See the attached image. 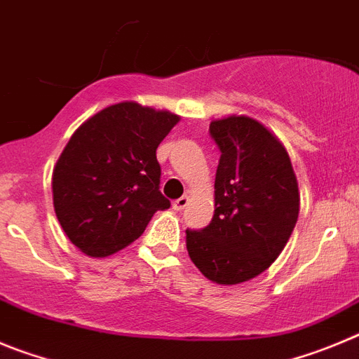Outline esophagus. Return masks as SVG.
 I'll list each match as a JSON object with an SVG mask.
<instances>
[{"instance_id": "esophagus-1", "label": "esophagus", "mask_w": 359, "mask_h": 359, "mask_svg": "<svg viewBox=\"0 0 359 359\" xmlns=\"http://www.w3.org/2000/svg\"><path fill=\"white\" fill-rule=\"evenodd\" d=\"M187 203H189V196L184 195V196H180L179 200H175V202H173V209H175V211H182V209H186Z\"/></svg>"}]
</instances>
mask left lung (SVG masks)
Listing matches in <instances>:
<instances>
[{
    "instance_id": "8db88e82",
    "label": "left lung",
    "mask_w": 359,
    "mask_h": 359,
    "mask_svg": "<svg viewBox=\"0 0 359 359\" xmlns=\"http://www.w3.org/2000/svg\"><path fill=\"white\" fill-rule=\"evenodd\" d=\"M218 144L215 215L202 231H186L187 254L203 276L240 284L263 273L288 243L299 218V184L288 151L248 116L212 119Z\"/></svg>"
}]
</instances>
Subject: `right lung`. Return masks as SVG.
Segmentation results:
<instances>
[{
    "label": "right lung",
    "mask_w": 359,
    "mask_h": 359,
    "mask_svg": "<svg viewBox=\"0 0 359 359\" xmlns=\"http://www.w3.org/2000/svg\"><path fill=\"white\" fill-rule=\"evenodd\" d=\"M179 121L170 111L119 102L71 135L51 189L60 227L83 254L112 256L143 234L156 211L170 208L156 151Z\"/></svg>",
    "instance_id": "1"
}]
</instances>
